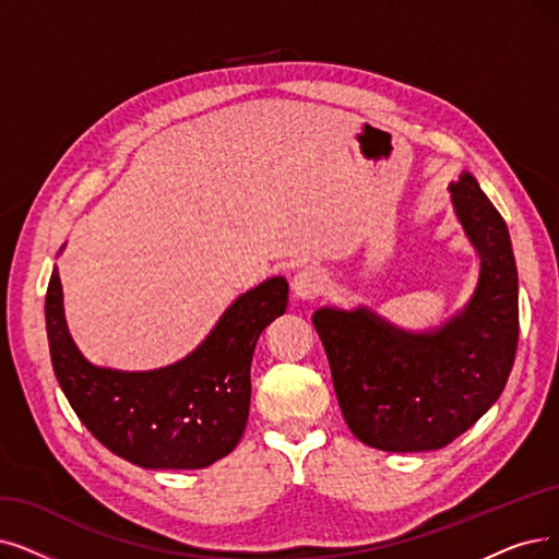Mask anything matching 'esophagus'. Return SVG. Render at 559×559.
Returning a JSON list of instances; mask_svg holds the SVG:
<instances>
[{
	"label": "esophagus",
	"mask_w": 559,
	"mask_h": 559,
	"mask_svg": "<svg viewBox=\"0 0 559 559\" xmlns=\"http://www.w3.org/2000/svg\"><path fill=\"white\" fill-rule=\"evenodd\" d=\"M292 292L298 300H314L323 294V275L317 267H302L292 280Z\"/></svg>",
	"instance_id": "esophagus-1"
}]
</instances>
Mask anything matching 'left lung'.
<instances>
[{"label": "left lung", "instance_id": "obj_1", "mask_svg": "<svg viewBox=\"0 0 559 559\" xmlns=\"http://www.w3.org/2000/svg\"><path fill=\"white\" fill-rule=\"evenodd\" d=\"M456 217L479 254L473 298L448 323L408 332L369 307H321L334 392L357 440L383 452L450 444L496 404L519 344V273L509 229L473 174L450 183Z\"/></svg>", "mask_w": 559, "mask_h": 559}]
</instances>
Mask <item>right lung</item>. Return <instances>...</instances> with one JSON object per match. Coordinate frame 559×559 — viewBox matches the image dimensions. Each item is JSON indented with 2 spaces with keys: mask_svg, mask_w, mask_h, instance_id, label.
<instances>
[{
  "mask_svg": "<svg viewBox=\"0 0 559 559\" xmlns=\"http://www.w3.org/2000/svg\"><path fill=\"white\" fill-rule=\"evenodd\" d=\"M288 284L271 277L238 296L183 360L153 371L96 367L63 317L55 267L46 328L57 381L84 427L109 452L148 471H197L234 452L250 413L259 334L286 311Z\"/></svg>",
  "mask_w": 559,
  "mask_h": 559,
  "instance_id": "right-lung-1",
  "label": "right lung"
}]
</instances>
